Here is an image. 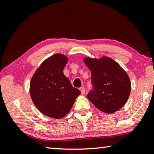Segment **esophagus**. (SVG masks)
<instances>
[{
    "mask_svg": "<svg viewBox=\"0 0 154 154\" xmlns=\"http://www.w3.org/2000/svg\"><path fill=\"white\" fill-rule=\"evenodd\" d=\"M80 91H81V92H82V94H85V88H83V87H82V88H80Z\"/></svg>",
    "mask_w": 154,
    "mask_h": 154,
    "instance_id": "esophagus-1",
    "label": "esophagus"
}]
</instances>
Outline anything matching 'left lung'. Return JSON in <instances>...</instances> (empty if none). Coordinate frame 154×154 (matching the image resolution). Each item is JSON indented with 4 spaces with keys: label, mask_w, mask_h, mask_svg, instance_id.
Listing matches in <instances>:
<instances>
[{
    "label": "left lung",
    "mask_w": 154,
    "mask_h": 154,
    "mask_svg": "<svg viewBox=\"0 0 154 154\" xmlns=\"http://www.w3.org/2000/svg\"><path fill=\"white\" fill-rule=\"evenodd\" d=\"M84 62L91 71L92 89L88 94V99L105 113L119 110L128 99L131 89L126 72L108 57L99 60L86 58Z\"/></svg>",
    "instance_id": "obj_1"
}]
</instances>
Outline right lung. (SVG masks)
<instances>
[{"label": "right lung", "mask_w": 154, "mask_h": 154, "mask_svg": "<svg viewBox=\"0 0 154 154\" xmlns=\"http://www.w3.org/2000/svg\"><path fill=\"white\" fill-rule=\"evenodd\" d=\"M67 61L64 55L54 54L41 64L30 82V96L36 107L55 119L66 116L81 94L64 75Z\"/></svg>", "instance_id": "obj_1"}]
</instances>
